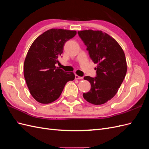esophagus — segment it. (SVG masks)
I'll return each mask as SVG.
<instances>
[{
  "label": "esophagus",
  "instance_id": "obj_1",
  "mask_svg": "<svg viewBox=\"0 0 149 149\" xmlns=\"http://www.w3.org/2000/svg\"><path fill=\"white\" fill-rule=\"evenodd\" d=\"M83 79V77H80V76L78 75H75V79Z\"/></svg>",
  "mask_w": 149,
  "mask_h": 149
}]
</instances>
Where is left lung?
<instances>
[{
	"label": "left lung",
	"instance_id": "1",
	"mask_svg": "<svg viewBox=\"0 0 149 149\" xmlns=\"http://www.w3.org/2000/svg\"><path fill=\"white\" fill-rule=\"evenodd\" d=\"M78 33L87 46L90 58L97 64L96 77L84 78L91 84V89L83 93V97L93 104H103L116 95L127 73L124 52L114 38L101 30Z\"/></svg>",
	"mask_w": 149,
	"mask_h": 149
}]
</instances>
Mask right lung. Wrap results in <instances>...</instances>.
<instances>
[{"label": "right lung", "mask_w": 149, "mask_h": 149, "mask_svg": "<svg viewBox=\"0 0 149 149\" xmlns=\"http://www.w3.org/2000/svg\"><path fill=\"white\" fill-rule=\"evenodd\" d=\"M75 30L52 29L36 38L26 54L24 74L30 93L37 102L49 104L56 101L73 72H65L55 66L68 40L74 37Z\"/></svg>", "instance_id": "right-lung-1"}]
</instances>
